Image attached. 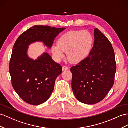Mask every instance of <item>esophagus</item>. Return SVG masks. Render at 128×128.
<instances>
[{
	"label": "esophagus",
	"mask_w": 128,
	"mask_h": 128,
	"mask_svg": "<svg viewBox=\"0 0 128 128\" xmlns=\"http://www.w3.org/2000/svg\"><path fill=\"white\" fill-rule=\"evenodd\" d=\"M68 69V67L67 66H65V65H64L63 66V71H65V70H67Z\"/></svg>",
	"instance_id": "obj_1"
}]
</instances>
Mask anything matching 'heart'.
Returning a JSON list of instances; mask_svg holds the SVG:
<instances>
[{"label":"heart","instance_id":"obj_1","mask_svg":"<svg viewBox=\"0 0 128 128\" xmlns=\"http://www.w3.org/2000/svg\"><path fill=\"white\" fill-rule=\"evenodd\" d=\"M93 38L87 31H70L62 34L57 45L52 47V52L58 60H60L67 52L68 58L74 63L83 60L89 54L92 47Z\"/></svg>","mask_w":128,"mask_h":128}]
</instances>
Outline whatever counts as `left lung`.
Returning a JSON list of instances; mask_svg holds the SVG:
<instances>
[{"mask_svg":"<svg viewBox=\"0 0 128 128\" xmlns=\"http://www.w3.org/2000/svg\"><path fill=\"white\" fill-rule=\"evenodd\" d=\"M94 45L88 56L71 67L72 89L77 99L87 104L100 102L113 86L116 71L112 45L98 28Z\"/></svg>","mask_w":128,"mask_h":128,"instance_id":"1","label":"left lung"}]
</instances>
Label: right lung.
Listing matches in <instances>:
<instances>
[{
	"instance_id": "add662e5",
	"label": "right lung",
	"mask_w": 128,
	"mask_h": 128,
	"mask_svg": "<svg viewBox=\"0 0 128 128\" xmlns=\"http://www.w3.org/2000/svg\"><path fill=\"white\" fill-rule=\"evenodd\" d=\"M65 29L34 25L22 33L15 42L9 71L13 88L26 103L38 106L45 102L53 92L57 77L62 72L60 64L46 53L36 60L29 58L28 45L42 41L51 48L54 38Z\"/></svg>"
}]
</instances>
